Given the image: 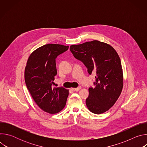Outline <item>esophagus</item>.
Segmentation results:
<instances>
[{
    "mask_svg": "<svg viewBox=\"0 0 147 147\" xmlns=\"http://www.w3.org/2000/svg\"><path fill=\"white\" fill-rule=\"evenodd\" d=\"M81 88V87H77V88H72V90H73V91H78Z\"/></svg>",
    "mask_w": 147,
    "mask_h": 147,
    "instance_id": "obj_1",
    "label": "esophagus"
}]
</instances>
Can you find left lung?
Segmentation results:
<instances>
[{"instance_id": "left-lung-1", "label": "left lung", "mask_w": 147, "mask_h": 147, "mask_svg": "<svg viewBox=\"0 0 147 147\" xmlns=\"http://www.w3.org/2000/svg\"><path fill=\"white\" fill-rule=\"evenodd\" d=\"M70 50L74 57L83 63L89 74L95 73L94 88H89L86 105L95 114L108 111L116 102L123 86L120 59L109 44L94 40L73 45Z\"/></svg>"}]
</instances>
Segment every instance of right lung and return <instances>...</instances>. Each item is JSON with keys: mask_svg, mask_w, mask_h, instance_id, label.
Here are the masks:
<instances>
[{"mask_svg": "<svg viewBox=\"0 0 147 147\" xmlns=\"http://www.w3.org/2000/svg\"><path fill=\"white\" fill-rule=\"evenodd\" d=\"M69 47L53 44L43 45L31 54L27 63L24 78L27 89L38 106L51 114L65 108L69 95V90L53 86L57 74L56 59Z\"/></svg>", "mask_w": 147, "mask_h": 147, "instance_id": "add662e5", "label": "right lung"}]
</instances>
